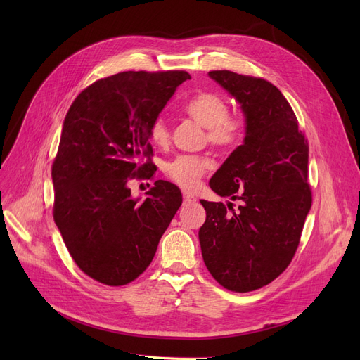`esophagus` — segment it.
<instances>
[{"mask_svg": "<svg viewBox=\"0 0 360 360\" xmlns=\"http://www.w3.org/2000/svg\"><path fill=\"white\" fill-rule=\"evenodd\" d=\"M195 197L191 195L190 193H184V202H195Z\"/></svg>", "mask_w": 360, "mask_h": 360, "instance_id": "34e87169", "label": "esophagus"}]
</instances>
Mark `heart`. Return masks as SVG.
Returning a JSON list of instances; mask_svg holds the SVG:
<instances>
[{
	"label": "heart",
	"instance_id": "1",
	"mask_svg": "<svg viewBox=\"0 0 360 360\" xmlns=\"http://www.w3.org/2000/svg\"><path fill=\"white\" fill-rule=\"evenodd\" d=\"M184 112L193 121L207 128V141L217 148L236 146L243 134V120L236 113H228V103L213 91H201L188 101ZM148 136L153 144L163 147L169 141V128L163 118H156L148 128ZM209 167V160L201 156L182 155L166 163L165 172L185 190H193L200 176Z\"/></svg>",
	"mask_w": 360,
	"mask_h": 360
}]
</instances>
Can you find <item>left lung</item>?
<instances>
[{
	"mask_svg": "<svg viewBox=\"0 0 360 360\" xmlns=\"http://www.w3.org/2000/svg\"><path fill=\"white\" fill-rule=\"evenodd\" d=\"M209 75L240 105L245 139L210 179L217 195L239 200V207L201 200L198 238L212 276L243 293L277 278L297 250L312 204L309 147L276 86L228 70Z\"/></svg>",
	"mask_w": 360,
	"mask_h": 360,
	"instance_id": "left-lung-1",
	"label": "left lung"
}]
</instances>
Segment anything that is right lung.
I'll return each mask as SVG.
<instances>
[{
    "mask_svg": "<svg viewBox=\"0 0 360 360\" xmlns=\"http://www.w3.org/2000/svg\"><path fill=\"white\" fill-rule=\"evenodd\" d=\"M190 79L186 71L120 72L84 89L67 112L52 165L53 220L74 262L103 285L124 286L150 266L182 204L167 181L143 201L128 181L153 176L148 128Z\"/></svg>",
    "mask_w": 360,
    "mask_h": 360,
    "instance_id": "obj_1",
    "label": "right lung"
}]
</instances>
